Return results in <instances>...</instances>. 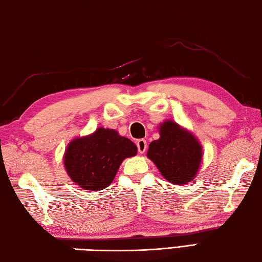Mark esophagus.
I'll list each match as a JSON object with an SVG mask.
<instances>
[{
	"mask_svg": "<svg viewBox=\"0 0 262 262\" xmlns=\"http://www.w3.org/2000/svg\"><path fill=\"white\" fill-rule=\"evenodd\" d=\"M137 147H138V151H139L140 154H144L147 149V141L144 139H139L137 141Z\"/></svg>",
	"mask_w": 262,
	"mask_h": 262,
	"instance_id": "obj_1",
	"label": "esophagus"
}]
</instances>
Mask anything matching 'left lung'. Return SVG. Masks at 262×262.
<instances>
[{
	"instance_id": "1",
	"label": "left lung",
	"mask_w": 262,
	"mask_h": 262,
	"mask_svg": "<svg viewBox=\"0 0 262 262\" xmlns=\"http://www.w3.org/2000/svg\"><path fill=\"white\" fill-rule=\"evenodd\" d=\"M202 146L189 131L176 122L160 125V139L151 141L147 156L162 176L173 185L189 184L196 177L202 162Z\"/></svg>"
}]
</instances>
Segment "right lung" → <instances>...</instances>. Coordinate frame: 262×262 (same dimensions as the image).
<instances>
[{"label": "right lung", "instance_id": "1", "mask_svg": "<svg viewBox=\"0 0 262 262\" xmlns=\"http://www.w3.org/2000/svg\"><path fill=\"white\" fill-rule=\"evenodd\" d=\"M137 155V146L113 129L99 127L90 136L76 138L67 146L63 164L81 188L101 190L112 184L126 157Z\"/></svg>", "mask_w": 262, "mask_h": 262}]
</instances>
